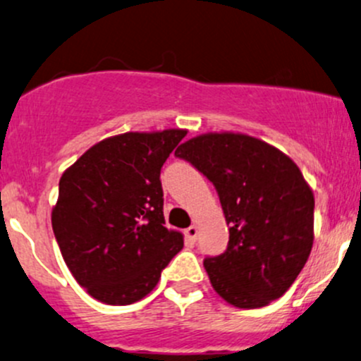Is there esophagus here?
Returning a JSON list of instances; mask_svg holds the SVG:
<instances>
[{
    "label": "esophagus",
    "mask_w": 361,
    "mask_h": 361,
    "mask_svg": "<svg viewBox=\"0 0 361 361\" xmlns=\"http://www.w3.org/2000/svg\"><path fill=\"white\" fill-rule=\"evenodd\" d=\"M197 233H200V232H197V226H196V225H191V226H189V228L184 232L185 240L191 242V244H194V242L197 240Z\"/></svg>",
    "instance_id": "1"
}]
</instances>
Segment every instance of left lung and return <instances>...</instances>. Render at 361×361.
<instances>
[{
	"label": "left lung",
	"mask_w": 361,
	"mask_h": 361,
	"mask_svg": "<svg viewBox=\"0 0 361 361\" xmlns=\"http://www.w3.org/2000/svg\"><path fill=\"white\" fill-rule=\"evenodd\" d=\"M176 157L213 182L230 226L225 252L204 259L214 291L238 309L281 297L314 244V194L297 164L240 133L196 136Z\"/></svg>",
	"instance_id": "8db88e82"
}]
</instances>
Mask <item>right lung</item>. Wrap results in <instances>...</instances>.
Masks as SVG:
<instances>
[{
	"mask_svg": "<svg viewBox=\"0 0 361 361\" xmlns=\"http://www.w3.org/2000/svg\"><path fill=\"white\" fill-rule=\"evenodd\" d=\"M185 135L124 133L64 170L52 230L71 274L95 300H141L184 247L182 233L165 226L160 170Z\"/></svg>",
	"mask_w": 361,
	"mask_h": 361,
	"instance_id": "right-lung-1",
	"label": "right lung"
}]
</instances>
